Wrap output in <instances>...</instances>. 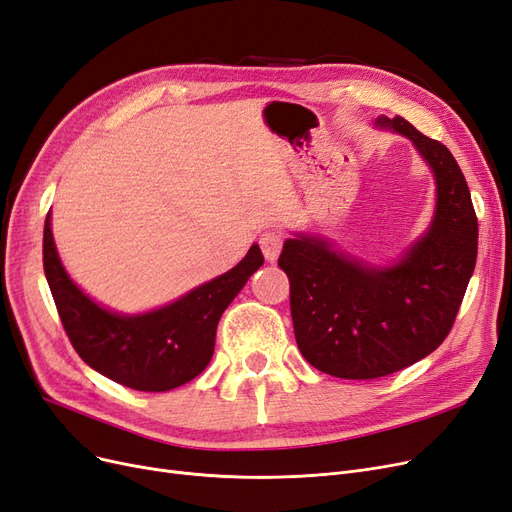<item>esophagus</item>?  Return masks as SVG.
<instances>
[{
    "label": "esophagus",
    "instance_id": "obj_1",
    "mask_svg": "<svg viewBox=\"0 0 512 512\" xmlns=\"http://www.w3.org/2000/svg\"><path fill=\"white\" fill-rule=\"evenodd\" d=\"M282 242H285V238H282L280 232H266L261 236L259 240V246H261V253L263 257H266V261L274 263L282 251Z\"/></svg>",
    "mask_w": 512,
    "mask_h": 512
}]
</instances>
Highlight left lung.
<instances>
[{"instance_id": "1", "label": "left lung", "mask_w": 512, "mask_h": 512, "mask_svg": "<svg viewBox=\"0 0 512 512\" xmlns=\"http://www.w3.org/2000/svg\"><path fill=\"white\" fill-rule=\"evenodd\" d=\"M373 126L409 139L430 168L434 213L426 232L388 263L350 255L318 232H293L278 259L291 282L299 352L344 380L384 377L437 350L477 261V215L451 151L401 116H377Z\"/></svg>"}]
</instances>
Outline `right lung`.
<instances>
[{
    "label": "right lung",
    "instance_id": "add662e5",
    "mask_svg": "<svg viewBox=\"0 0 512 512\" xmlns=\"http://www.w3.org/2000/svg\"><path fill=\"white\" fill-rule=\"evenodd\" d=\"M261 266L263 255L253 244L230 272L170 304L126 314L105 308L75 285L56 251L50 213L44 225V272L75 352L94 371L141 392L179 388L206 369L221 314Z\"/></svg>",
    "mask_w": 512,
    "mask_h": 512
}]
</instances>
